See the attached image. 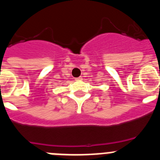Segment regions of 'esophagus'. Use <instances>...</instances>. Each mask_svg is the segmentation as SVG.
<instances>
[{"label":"esophagus","mask_w":160,"mask_h":160,"mask_svg":"<svg viewBox=\"0 0 160 160\" xmlns=\"http://www.w3.org/2000/svg\"><path fill=\"white\" fill-rule=\"evenodd\" d=\"M82 77H78V78H76L75 80L76 81H80V80H82Z\"/></svg>","instance_id":"esophagus-1"}]
</instances>
